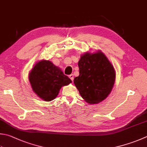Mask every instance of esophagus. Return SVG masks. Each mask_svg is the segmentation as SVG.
I'll use <instances>...</instances> for the list:
<instances>
[{
  "label": "esophagus",
  "instance_id": "obj_1",
  "mask_svg": "<svg viewBox=\"0 0 147 147\" xmlns=\"http://www.w3.org/2000/svg\"><path fill=\"white\" fill-rule=\"evenodd\" d=\"M69 78H70L71 80V81H74V75L73 74H71V75H70V76H69Z\"/></svg>",
  "mask_w": 147,
  "mask_h": 147
}]
</instances>
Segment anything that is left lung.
<instances>
[{
    "label": "left lung",
    "mask_w": 147,
    "mask_h": 147,
    "mask_svg": "<svg viewBox=\"0 0 147 147\" xmlns=\"http://www.w3.org/2000/svg\"><path fill=\"white\" fill-rule=\"evenodd\" d=\"M79 76L74 84L82 98L88 104L103 101L109 95L115 84L116 74L111 63L100 51L86 52L78 63Z\"/></svg>",
    "instance_id": "8db88e82"
}]
</instances>
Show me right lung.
<instances>
[{
  "mask_svg": "<svg viewBox=\"0 0 147 147\" xmlns=\"http://www.w3.org/2000/svg\"><path fill=\"white\" fill-rule=\"evenodd\" d=\"M29 80L33 91L45 101H51L63 86L71 82L61 70L50 61L36 63L30 71Z\"/></svg>",
  "mask_w": 147,
  "mask_h": 147,
  "instance_id": "right-lung-1",
  "label": "right lung"
}]
</instances>
